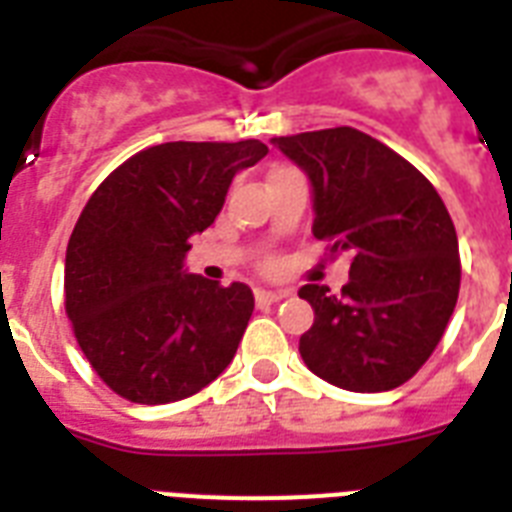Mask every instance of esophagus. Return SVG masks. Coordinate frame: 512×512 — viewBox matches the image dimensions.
Instances as JSON below:
<instances>
[{
    "label": "esophagus",
    "instance_id": "esophagus-1",
    "mask_svg": "<svg viewBox=\"0 0 512 512\" xmlns=\"http://www.w3.org/2000/svg\"><path fill=\"white\" fill-rule=\"evenodd\" d=\"M284 297H289L287 292H268V289H257L255 303H257V308H268V305H273V303H281Z\"/></svg>",
    "mask_w": 512,
    "mask_h": 512
}]
</instances>
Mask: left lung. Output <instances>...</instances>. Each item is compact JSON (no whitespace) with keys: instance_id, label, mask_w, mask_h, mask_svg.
I'll return each instance as SVG.
<instances>
[{"instance_id":"obj_1","label":"left lung","mask_w":512,"mask_h":512,"mask_svg":"<svg viewBox=\"0 0 512 512\" xmlns=\"http://www.w3.org/2000/svg\"><path fill=\"white\" fill-rule=\"evenodd\" d=\"M305 172L313 236L348 252L340 295L305 284L313 327L300 356L321 380L353 393L404 385L436 350L460 295L457 231L428 177L353 127L273 138Z\"/></svg>"}]
</instances>
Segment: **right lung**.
<instances>
[{
  "mask_svg": "<svg viewBox=\"0 0 512 512\" xmlns=\"http://www.w3.org/2000/svg\"><path fill=\"white\" fill-rule=\"evenodd\" d=\"M260 140L162 143L92 193L66 249V313L108 388L135 404L180 401L225 372L255 311L247 284L185 271L188 239L215 223Z\"/></svg>",
  "mask_w": 512,
  "mask_h": 512,
  "instance_id": "1",
  "label": "right lung"
}]
</instances>
